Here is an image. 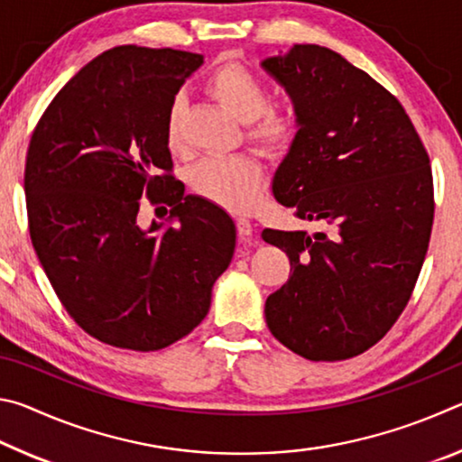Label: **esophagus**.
I'll use <instances>...</instances> for the list:
<instances>
[{"label": "esophagus", "instance_id": "34e87169", "mask_svg": "<svg viewBox=\"0 0 462 462\" xmlns=\"http://www.w3.org/2000/svg\"><path fill=\"white\" fill-rule=\"evenodd\" d=\"M236 228L242 238H248L250 234H253V224H250V220H246V217H238Z\"/></svg>", "mask_w": 462, "mask_h": 462}]
</instances>
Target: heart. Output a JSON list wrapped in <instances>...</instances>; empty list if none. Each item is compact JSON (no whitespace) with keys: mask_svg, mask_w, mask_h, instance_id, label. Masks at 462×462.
Returning <instances> with one entry per match:
<instances>
[{"mask_svg":"<svg viewBox=\"0 0 462 462\" xmlns=\"http://www.w3.org/2000/svg\"><path fill=\"white\" fill-rule=\"evenodd\" d=\"M206 89L226 112L245 122L246 138L267 154H285L300 140L306 114L293 99L269 101V88L261 75L238 60L222 62L209 73ZM183 104L175 99L165 120V140L173 152H181ZM264 181L263 165L248 154L209 156L189 171L191 189L203 199L232 212H250L259 203Z\"/></svg>","mask_w":462,"mask_h":462,"instance_id":"1","label":"heart"}]
</instances>
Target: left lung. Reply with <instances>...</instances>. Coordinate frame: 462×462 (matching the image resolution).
<instances>
[{
    "label": "left lung",
    "instance_id": "1",
    "mask_svg": "<svg viewBox=\"0 0 462 462\" xmlns=\"http://www.w3.org/2000/svg\"><path fill=\"white\" fill-rule=\"evenodd\" d=\"M263 67L306 114L273 193L324 226L263 230L291 263L267 326L295 355L344 361L391 330L416 287L434 222L430 156L400 99L338 52L295 44Z\"/></svg>",
    "mask_w": 462,
    "mask_h": 462
}]
</instances>
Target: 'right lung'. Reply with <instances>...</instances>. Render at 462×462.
<instances>
[{
	"label": "right lung",
	"instance_id": "right-lung-1",
	"mask_svg": "<svg viewBox=\"0 0 462 462\" xmlns=\"http://www.w3.org/2000/svg\"><path fill=\"white\" fill-rule=\"evenodd\" d=\"M201 65L187 51L116 46L54 96L30 138V240L67 314L109 346L183 338L232 261L230 216L185 195L165 140L169 107ZM144 200L171 207L174 224L140 229Z\"/></svg>",
	"mask_w": 462,
	"mask_h": 462
}]
</instances>
